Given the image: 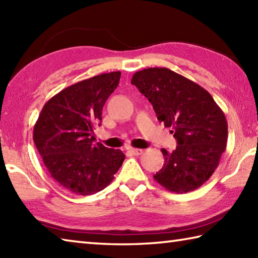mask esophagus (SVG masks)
Masks as SVG:
<instances>
[{"mask_svg":"<svg viewBox=\"0 0 258 258\" xmlns=\"http://www.w3.org/2000/svg\"><path fill=\"white\" fill-rule=\"evenodd\" d=\"M128 151L131 153L135 154V156H140V154H142L144 152V150H142V149H135V148H130Z\"/></svg>","mask_w":258,"mask_h":258,"instance_id":"obj_1","label":"esophagus"}]
</instances>
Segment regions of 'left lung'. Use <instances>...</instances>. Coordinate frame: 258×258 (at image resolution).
I'll list each match as a JSON object with an SVG mask.
<instances>
[{
    "label": "left lung",
    "mask_w": 258,
    "mask_h": 258,
    "mask_svg": "<svg viewBox=\"0 0 258 258\" xmlns=\"http://www.w3.org/2000/svg\"><path fill=\"white\" fill-rule=\"evenodd\" d=\"M131 83L148 98L158 120L171 128L178 143L171 153L161 149L165 163L154 180L178 194L199 188L212 176L226 150L223 111L204 88L167 68L138 71Z\"/></svg>",
    "instance_id": "8db88e82"
}]
</instances>
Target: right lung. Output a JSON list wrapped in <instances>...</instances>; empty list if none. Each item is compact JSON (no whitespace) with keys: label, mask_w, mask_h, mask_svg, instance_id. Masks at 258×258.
I'll return each instance as SVG.
<instances>
[{"label":"right lung","mask_w":258,"mask_h":258,"mask_svg":"<svg viewBox=\"0 0 258 258\" xmlns=\"http://www.w3.org/2000/svg\"><path fill=\"white\" fill-rule=\"evenodd\" d=\"M119 79V71L104 73L63 89L44 105L34 126V142L45 167L74 194L104 189L125 159L120 150L96 143L93 135Z\"/></svg>","instance_id":"right-lung-1"}]
</instances>
